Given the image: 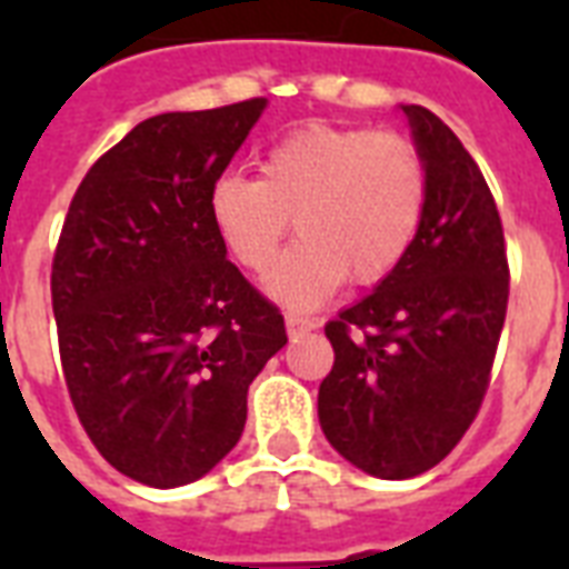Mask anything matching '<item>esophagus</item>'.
<instances>
[{"instance_id":"obj_1","label":"esophagus","mask_w":569,"mask_h":569,"mask_svg":"<svg viewBox=\"0 0 569 569\" xmlns=\"http://www.w3.org/2000/svg\"><path fill=\"white\" fill-rule=\"evenodd\" d=\"M312 328H316V319H310V316H301V312H286V330H289V337L307 333V330Z\"/></svg>"}]
</instances>
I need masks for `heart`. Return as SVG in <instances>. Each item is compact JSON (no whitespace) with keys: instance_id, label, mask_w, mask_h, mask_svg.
Masks as SVG:
<instances>
[{"instance_id":"b5f03b06","label":"heart","mask_w":569,"mask_h":569,"mask_svg":"<svg viewBox=\"0 0 569 569\" xmlns=\"http://www.w3.org/2000/svg\"><path fill=\"white\" fill-rule=\"evenodd\" d=\"M209 221L236 266L262 274L289 230L301 239L268 274V292L312 307L351 280L380 283L413 248L428 206V164L413 138L303 123L259 156V177L223 171Z\"/></svg>"}]
</instances>
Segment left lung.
Masks as SVG:
<instances>
[{
	"mask_svg": "<svg viewBox=\"0 0 569 569\" xmlns=\"http://www.w3.org/2000/svg\"><path fill=\"white\" fill-rule=\"evenodd\" d=\"M405 114L428 164L422 227L401 266L325 325L333 369L319 387L330 446L389 481L437 467L476 422L511 292L485 173L433 111Z\"/></svg>",
	"mask_w": 569,
	"mask_h": 569,
	"instance_id": "1",
	"label": "left lung"
}]
</instances>
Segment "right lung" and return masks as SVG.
I'll return each mask as SVG.
<instances>
[{
  "mask_svg": "<svg viewBox=\"0 0 569 569\" xmlns=\"http://www.w3.org/2000/svg\"><path fill=\"white\" fill-rule=\"evenodd\" d=\"M262 109L250 97L141 120L84 173L58 236L67 392L97 451L141 485L203 478L286 346L283 316L227 259L206 206Z\"/></svg>",
  "mask_w": 569,
  "mask_h": 569,
  "instance_id": "add662e5",
  "label": "right lung"
}]
</instances>
